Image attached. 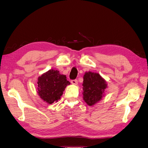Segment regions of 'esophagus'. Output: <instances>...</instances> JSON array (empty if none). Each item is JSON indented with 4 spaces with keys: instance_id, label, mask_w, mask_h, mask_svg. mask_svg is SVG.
<instances>
[{
    "instance_id": "obj_1",
    "label": "esophagus",
    "mask_w": 148,
    "mask_h": 148,
    "mask_svg": "<svg viewBox=\"0 0 148 148\" xmlns=\"http://www.w3.org/2000/svg\"><path fill=\"white\" fill-rule=\"evenodd\" d=\"M71 84H73L74 85H77L78 84V81L77 79H73L71 81Z\"/></svg>"
}]
</instances>
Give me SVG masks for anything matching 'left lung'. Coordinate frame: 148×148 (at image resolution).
<instances>
[{"label": "left lung", "instance_id": "1", "mask_svg": "<svg viewBox=\"0 0 148 148\" xmlns=\"http://www.w3.org/2000/svg\"><path fill=\"white\" fill-rule=\"evenodd\" d=\"M83 100L89 106L100 101L107 88L106 80L97 73L88 71L83 76Z\"/></svg>", "mask_w": 148, "mask_h": 148}]
</instances>
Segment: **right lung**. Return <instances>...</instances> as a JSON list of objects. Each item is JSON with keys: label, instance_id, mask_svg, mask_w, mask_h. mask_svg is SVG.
Wrapping results in <instances>:
<instances>
[{"label": "right lung", "instance_id": "obj_1", "mask_svg": "<svg viewBox=\"0 0 148 148\" xmlns=\"http://www.w3.org/2000/svg\"><path fill=\"white\" fill-rule=\"evenodd\" d=\"M70 84L66 75H61L58 70H49L38 79V95L44 102L51 104L60 99L65 88Z\"/></svg>", "mask_w": 148, "mask_h": 148}]
</instances>
